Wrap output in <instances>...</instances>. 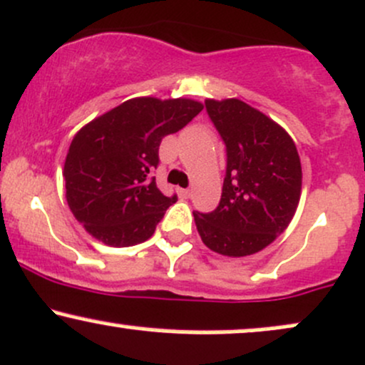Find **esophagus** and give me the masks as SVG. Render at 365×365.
I'll return each mask as SVG.
<instances>
[{
  "mask_svg": "<svg viewBox=\"0 0 365 365\" xmlns=\"http://www.w3.org/2000/svg\"><path fill=\"white\" fill-rule=\"evenodd\" d=\"M176 192H178V195L182 199H189L190 197V190L189 189H178Z\"/></svg>",
  "mask_w": 365,
  "mask_h": 365,
  "instance_id": "1",
  "label": "esophagus"
}]
</instances>
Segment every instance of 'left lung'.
<instances>
[{
	"instance_id": "obj_1",
	"label": "left lung",
	"mask_w": 365,
	"mask_h": 365,
	"mask_svg": "<svg viewBox=\"0 0 365 365\" xmlns=\"http://www.w3.org/2000/svg\"><path fill=\"white\" fill-rule=\"evenodd\" d=\"M206 110L227 147V176L218 207L194 211L202 242L242 258L265 250L286 230L302 195V163L286 130L239 98H206Z\"/></svg>"
}]
</instances>
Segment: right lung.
I'll return each mask as SVG.
<instances>
[{
    "instance_id": "add662e5",
    "label": "right lung",
    "mask_w": 365,
    "mask_h": 365,
    "mask_svg": "<svg viewBox=\"0 0 365 365\" xmlns=\"http://www.w3.org/2000/svg\"><path fill=\"white\" fill-rule=\"evenodd\" d=\"M202 107L192 98H130L74 135L63 163L66 199L91 237L110 247L152 237L176 202L152 176L161 140L182 130Z\"/></svg>"
}]
</instances>
